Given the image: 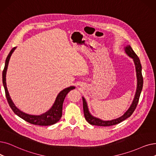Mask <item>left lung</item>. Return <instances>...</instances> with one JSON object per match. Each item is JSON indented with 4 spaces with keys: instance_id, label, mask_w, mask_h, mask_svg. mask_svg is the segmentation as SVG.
<instances>
[{
    "instance_id": "left-lung-1",
    "label": "left lung",
    "mask_w": 156,
    "mask_h": 156,
    "mask_svg": "<svg viewBox=\"0 0 156 156\" xmlns=\"http://www.w3.org/2000/svg\"><path fill=\"white\" fill-rule=\"evenodd\" d=\"M125 51L127 53V55L132 58L134 60V62L135 64V67H136V77H137V88L136 91L134 99L132 102L131 105L130 106L129 108L126 112V113L116 119H113L112 120H102L98 118L92 116L90 113L88 109V106L86 101L83 97H82L83 99V112H84V116L86 120L91 125L94 126H110L116 125L119 124L121 122L126 120L128 117H129L134 111L136 109L137 105L138 103L140 94L142 90V88H143V83H144V79L143 76H142L141 73V65L140 63V60L137 56V55L135 52L133 50L131 47L129 45H127L125 47Z\"/></svg>"
}]
</instances>
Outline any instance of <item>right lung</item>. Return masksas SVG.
Returning <instances> with one entry per match:
<instances>
[{
  "label": "right lung",
  "mask_w": 156,
  "mask_h": 156,
  "mask_svg": "<svg viewBox=\"0 0 156 156\" xmlns=\"http://www.w3.org/2000/svg\"><path fill=\"white\" fill-rule=\"evenodd\" d=\"M16 49V47H14L8 54V57L6 58L5 62V66L2 72V83L4 87L6 99L8 100V102L9 103V106L12 109L16 115L20 118H22L24 120L28 122L29 123L34 124V125H39V126H50L53 125L54 124L57 123V122L60 119L62 115V105L64 99L70 90L74 89L75 87L74 86H71L69 87H67L66 89H64L60 92L57 97L56 98L54 104L53 105L52 107L50 109L45 112L44 113H43L40 115H29L25 113H23V112L20 111L18 108L15 105L12 101L11 97L9 94L8 89H7L6 86V82H5V76H6V71L7 69H8V66L9 64V61L10 57L12 55L13 51Z\"/></svg>",
  "instance_id": "obj_1"
}]
</instances>
